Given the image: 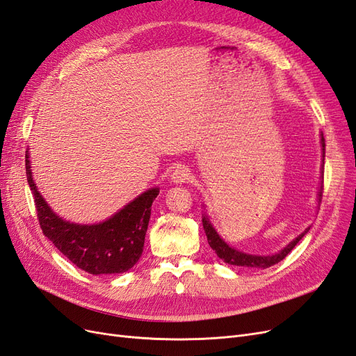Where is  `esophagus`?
Listing matches in <instances>:
<instances>
[{
	"label": "esophagus",
	"instance_id": "1",
	"mask_svg": "<svg viewBox=\"0 0 356 356\" xmlns=\"http://www.w3.org/2000/svg\"><path fill=\"white\" fill-rule=\"evenodd\" d=\"M190 179V170L186 166H177L175 170L172 172V181L175 184H182V182H187Z\"/></svg>",
	"mask_w": 356,
	"mask_h": 356
}]
</instances>
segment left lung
Returning <instances> with one entry per match:
<instances>
[{
	"mask_svg": "<svg viewBox=\"0 0 356 356\" xmlns=\"http://www.w3.org/2000/svg\"><path fill=\"white\" fill-rule=\"evenodd\" d=\"M321 143H322V152H324V157H325V139H324V135H322L321 138ZM319 199H322V188L319 190ZM202 224H203V230L204 233H207V238H208V243L209 246L212 248V250L215 251V254H217L222 261H225L227 264H232V266H242V267H257V268H267L270 266H275L277 264L279 261H282L284 258L293 251V248L298 243V241L303 238V236L309 232V229L305 230V233H301L298 238H296V241L291 242L286 248H284V250L279 252V254H275V255H267V257H263V255H250V254H243V252H239L236 251L234 248H230L227 243H225L218 233L215 232V229L211 225L209 220L207 217L202 218Z\"/></svg>",
	"mask_w": 356,
	"mask_h": 356,
	"instance_id": "1",
	"label": "left lung"
}]
</instances>
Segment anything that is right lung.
<instances>
[{
  "label": "right lung",
  "mask_w": 356,
  "mask_h": 356,
  "mask_svg": "<svg viewBox=\"0 0 356 356\" xmlns=\"http://www.w3.org/2000/svg\"><path fill=\"white\" fill-rule=\"evenodd\" d=\"M25 166L42 234L71 263L90 275L123 273L138 263L159 188L147 190L105 222L80 225L63 221L47 207L32 181L28 153Z\"/></svg>",
  "instance_id": "add662e5"
}]
</instances>
